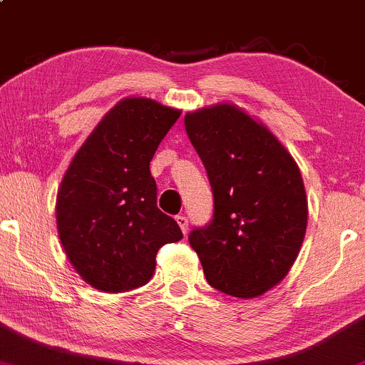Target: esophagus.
Returning <instances> with one entry per match:
<instances>
[{"mask_svg": "<svg viewBox=\"0 0 365 365\" xmlns=\"http://www.w3.org/2000/svg\"><path fill=\"white\" fill-rule=\"evenodd\" d=\"M175 221H178L179 228H181L182 233L186 235V231H187V219H186V215H175Z\"/></svg>", "mask_w": 365, "mask_h": 365, "instance_id": "obj_1", "label": "esophagus"}]
</instances>
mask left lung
I'll return each instance as SVG.
<instances>
[{
    "label": "left lung",
    "mask_w": 365,
    "mask_h": 365,
    "mask_svg": "<svg viewBox=\"0 0 365 365\" xmlns=\"http://www.w3.org/2000/svg\"><path fill=\"white\" fill-rule=\"evenodd\" d=\"M214 195L210 225L190 233L207 282L256 297L289 273L308 222L303 178L291 153L261 121L233 104L184 116Z\"/></svg>",
    "instance_id": "1"
}]
</instances>
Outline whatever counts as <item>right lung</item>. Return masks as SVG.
I'll return each mask as SVG.
<instances>
[{
	"instance_id": "add662e5",
	"label": "right lung",
	"mask_w": 365,
	"mask_h": 365,
	"mask_svg": "<svg viewBox=\"0 0 365 365\" xmlns=\"http://www.w3.org/2000/svg\"><path fill=\"white\" fill-rule=\"evenodd\" d=\"M181 116L146 97L120 101L69 163L57 191V230L78 275L104 292L151 280L160 247L182 238L156 207L150 162Z\"/></svg>"
}]
</instances>
